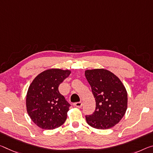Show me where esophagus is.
Here are the masks:
<instances>
[{
	"mask_svg": "<svg viewBox=\"0 0 153 153\" xmlns=\"http://www.w3.org/2000/svg\"><path fill=\"white\" fill-rule=\"evenodd\" d=\"M74 105V106H76V108H80L82 106V101H79V102H76V103H75Z\"/></svg>",
	"mask_w": 153,
	"mask_h": 153,
	"instance_id": "34e87169",
	"label": "esophagus"
}]
</instances>
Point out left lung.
Here are the masks:
<instances>
[{
  "mask_svg": "<svg viewBox=\"0 0 153 153\" xmlns=\"http://www.w3.org/2000/svg\"><path fill=\"white\" fill-rule=\"evenodd\" d=\"M85 76L95 99V111L86 116L91 127L98 129L113 127L122 119L127 109V93L118 77L107 69L85 71Z\"/></svg>",
  "mask_w": 153,
  "mask_h": 153,
  "instance_id": "obj_1",
  "label": "left lung"
}]
</instances>
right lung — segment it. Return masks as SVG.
Returning <instances> with one entry per match:
<instances>
[{
    "mask_svg": "<svg viewBox=\"0 0 153 153\" xmlns=\"http://www.w3.org/2000/svg\"><path fill=\"white\" fill-rule=\"evenodd\" d=\"M71 74L69 69L45 70L33 79L26 98L30 119L43 129H54L67 119L71 105L59 91V86Z\"/></svg>",
    "mask_w": 153,
    "mask_h": 153,
    "instance_id": "right-lung-1",
    "label": "right lung"
}]
</instances>
